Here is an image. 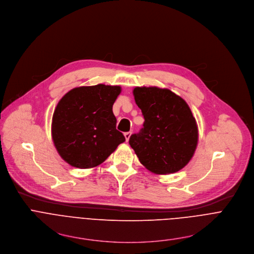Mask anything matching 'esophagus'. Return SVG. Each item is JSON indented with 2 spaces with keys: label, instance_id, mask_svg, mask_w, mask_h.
<instances>
[{
  "label": "esophagus",
  "instance_id": "esophagus-1",
  "mask_svg": "<svg viewBox=\"0 0 254 254\" xmlns=\"http://www.w3.org/2000/svg\"><path fill=\"white\" fill-rule=\"evenodd\" d=\"M131 132H126V133H124V136H125V139H126V141L128 142V140H129V138H130V136H131Z\"/></svg>",
  "mask_w": 254,
  "mask_h": 254
}]
</instances>
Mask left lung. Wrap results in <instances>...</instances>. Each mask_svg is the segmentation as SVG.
Instances as JSON below:
<instances>
[{
  "instance_id": "8db88e82",
  "label": "left lung",
  "mask_w": 254,
  "mask_h": 254,
  "mask_svg": "<svg viewBox=\"0 0 254 254\" xmlns=\"http://www.w3.org/2000/svg\"><path fill=\"white\" fill-rule=\"evenodd\" d=\"M133 95L144 123L130 136V146L148 171L158 175L179 172L198 143V127L190 107L167 89L137 87Z\"/></svg>"
}]
</instances>
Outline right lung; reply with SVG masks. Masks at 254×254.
<instances>
[{
    "label": "right lung",
    "instance_id": "right-lung-1",
    "mask_svg": "<svg viewBox=\"0 0 254 254\" xmlns=\"http://www.w3.org/2000/svg\"><path fill=\"white\" fill-rule=\"evenodd\" d=\"M120 93L118 86L79 87L59 102L52 117V139L68 164L95 167L125 141L122 132L116 129L117 119L113 113Z\"/></svg>",
    "mask_w": 254,
    "mask_h": 254
}]
</instances>
